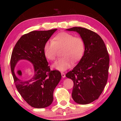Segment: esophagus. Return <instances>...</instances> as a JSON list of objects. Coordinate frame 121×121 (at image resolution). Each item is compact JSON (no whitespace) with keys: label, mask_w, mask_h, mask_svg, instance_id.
I'll return each instance as SVG.
<instances>
[{"label":"esophagus","mask_w":121,"mask_h":121,"mask_svg":"<svg viewBox=\"0 0 121 121\" xmlns=\"http://www.w3.org/2000/svg\"><path fill=\"white\" fill-rule=\"evenodd\" d=\"M61 76H62V77L63 78H64V77H65V73H63V72L61 73Z\"/></svg>","instance_id":"obj_1"}]
</instances>
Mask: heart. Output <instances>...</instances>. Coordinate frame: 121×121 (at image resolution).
<instances>
[{"label":"heart","instance_id":"obj_1","mask_svg":"<svg viewBox=\"0 0 121 121\" xmlns=\"http://www.w3.org/2000/svg\"><path fill=\"white\" fill-rule=\"evenodd\" d=\"M62 48V58L56 61L53 67L61 71L66 70L71 66L73 61L79 60L85 51L84 40L79 37H75L67 32H61L51 41H48L44 46V53L49 60L56 58L57 50Z\"/></svg>","mask_w":121,"mask_h":121}]
</instances>
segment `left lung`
<instances>
[{"label":"left lung","instance_id":"left-lung-1","mask_svg":"<svg viewBox=\"0 0 121 121\" xmlns=\"http://www.w3.org/2000/svg\"><path fill=\"white\" fill-rule=\"evenodd\" d=\"M66 30L77 32L84 42L83 56L65 76L73 81V100L78 104H89L98 99L107 83L109 54L105 43L95 32L76 26Z\"/></svg>","mask_w":121,"mask_h":121}]
</instances>
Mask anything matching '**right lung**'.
Listing matches in <instances>:
<instances>
[{
  "label": "right lung",
  "mask_w": 121,
  "mask_h": 121,
  "mask_svg": "<svg viewBox=\"0 0 121 121\" xmlns=\"http://www.w3.org/2000/svg\"><path fill=\"white\" fill-rule=\"evenodd\" d=\"M57 29L32 31L24 35L16 43L12 53L11 68L14 83L21 97L31 107H48L53 100V91L61 78L58 70H51L44 53V46ZM28 60L33 64L34 74L24 80L21 71L15 70L18 61Z\"/></svg>",
  "instance_id": "right-lung-1"
}]
</instances>
